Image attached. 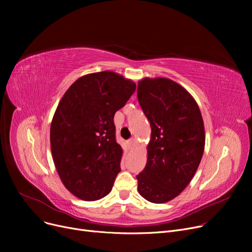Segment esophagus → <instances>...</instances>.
Segmentation results:
<instances>
[{
  "mask_svg": "<svg viewBox=\"0 0 252 252\" xmlns=\"http://www.w3.org/2000/svg\"><path fill=\"white\" fill-rule=\"evenodd\" d=\"M135 144H136V140L134 138H131L127 141V145H128L129 149H133L135 147Z\"/></svg>",
  "mask_w": 252,
  "mask_h": 252,
  "instance_id": "34e87169",
  "label": "esophagus"
}]
</instances>
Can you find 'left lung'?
I'll return each instance as SVG.
<instances>
[{"instance_id":"obj_1","label":"left lung","mask_w":252,"mask_h":252,"mask_svg":"<svg viewBox=\"0 0 252 252\" xmlns=\"http://www.w3.org/2000/svg\"><path fill=\"white\" fill-rule=\"evenodd\" d=\"M137 95L151 126L138 191L152 203H164L188 186L199 166L205 145L203 119L189 92L171 79L144 78Z\"/></svg>"}]
</instances>
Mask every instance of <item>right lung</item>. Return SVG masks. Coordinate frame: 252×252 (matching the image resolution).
Listing matches in <instances>:
<instances>
[{
	"label": "right lung",
	"instance_id": "right-lung-1",
	"mask_svg": "<svg viewBox=\"0 0 252 252\" xmlns=\"http://www.w3.org/2000/svg\"><path fill=\"white\" fill-rule=\"evenodd\" d=\"M135 90L130 79L101 71L76 79L60 100L51 124V151L65 188L79 199L99 200L111 191L123 156L113 117Z\"/></svg>",
	"mask_w": 252,
	"mask_h": 252
}]
</instances>
